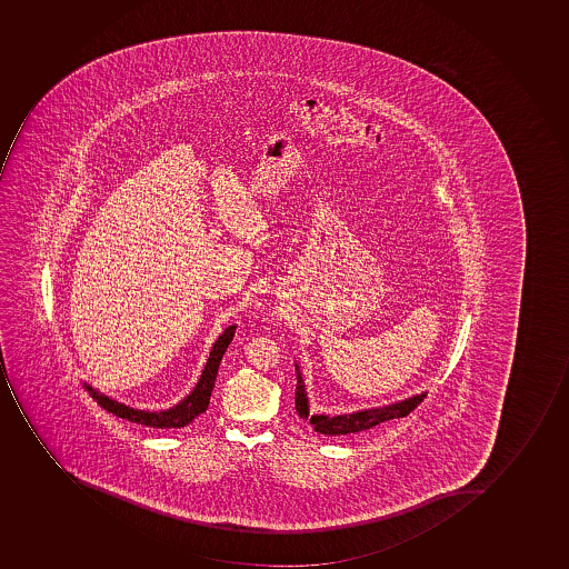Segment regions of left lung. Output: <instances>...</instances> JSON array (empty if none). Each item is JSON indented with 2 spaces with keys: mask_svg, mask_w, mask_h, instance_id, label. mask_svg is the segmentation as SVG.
Here are the masks:
<instances>
[{
  "mask_svg": "<svg viewBox=\"0 0 569 569\" xmlns=\"http://www.w3.org/2000/svg\"><path fill=\"white\" fill-rule=\"evenodd\" d=\"M297 387H296V409L297 415L302 420H310L311 426L319 435L326 436H346L362 432V430L371 429V427L380 426L383 421L395 420V418H403L409 412L415 411L420 406L427 392L415 395V397L406 398V400L395 401L389 406L372 407V409H363V411L349 412V415H310V401L306 395L305 380H302L301 369L296 362Z\"/></svg>",
  "mask_w": 569,
  "mask_h": 569,
  "instance_id": "1",
  "label": "left lung"
}]
</instances>
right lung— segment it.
I'll return each mask as SVG.
<instances>
[{
    "label": "right lung",
    "mask_w": 569,
    "mask_h": 569,
    "mask_svg": "<svg viewBox=\"0 0 569 569\" xmlns=\"http://www.w3.org/2000/svg\"><path fill=\"white\" fill-rule=\"evenodd\" d=\"M234 333L236 325H232L218 337L214 346L210 349L209 359H207L206 368H203V372H201L197 387L192 389L189 397L183 398L180 403L171 407L168 411H140V409L124 406V403H120V401L111 400L110 397H104V395H101V392L88 386V383H84V386H87L90 397L93 398L102 409L111 412V415L133 421V423H140V426L154 427V429H182V427L189 426L201 412L207 411L210 395H212V387H214L216 382V375H218V368H220L221 359H223L224 351L229 348L230 340H232Z\"/></svg>",
    "instance_id": "add662e5"
}]
</instances>
